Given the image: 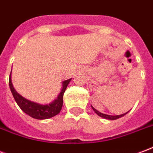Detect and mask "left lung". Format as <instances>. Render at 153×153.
Returning <instances> with one entry per match:
<instances>
[{"label":"left lung","mask_w":153,"mask_h":153,"mask_svg":"<svg viewBox=\"0 0 153 153\" xmlns=\"http://www.w3.org/2000/svg\"><path fill=\"white\" fill-rule=\"evenodd\" d=\"M92 108H93V110L95 111V113H96L97 115H98L99 116H101V117H102V118L104 119H107V120H116V119H119L120 118V117H122V116H124V115H125L128 112H126L125 113V114H122V115H106V114H103V113H101L100 111H98L97 110H96L93 106H92Z\"/></svg>","instance_id":"8db88e82"}]
</instances>
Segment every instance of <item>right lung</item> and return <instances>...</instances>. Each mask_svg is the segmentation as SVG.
Returning a JSON list of instances; mask_svg holds the SVG:
<instances>
[{
    "label": "right lung",
    "mask_w": 153,
    "mask_h": 153,
    "mask_svg": "<svg viewBox=\"0 0 153 153\" xmlns=\"http://www.w3.org/2000/svg\"><path fill=\"white\" fill-rule=\"evenodd\" d=\"M70 80L71 79L64 81L62 83H63L62 89L59 93L56 99H55L52 102H51L50 104H47V105H41L39 103L33 102H31V101L23 97L21 95H19L15 91L11 83V73L10 74L9 85H10V91L13 94L15 102L24 112L33 118L37 119V120H45V119L51 118L60 113V110L63 106L64 93L66 89Z\"/></svg>",
    "instance_id": "add662e5"
}]
</instances>
